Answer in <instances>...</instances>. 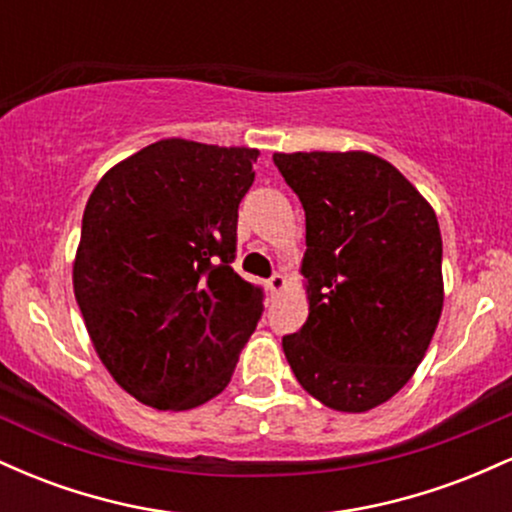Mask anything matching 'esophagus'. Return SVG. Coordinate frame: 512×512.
I'll return each instance as SVG.
<instances>
[{
	"label": "esophagus",
	"instance_id": "1",
	"mask_svg": "<svg viewBox=\"0 0 512 512\" xmlns=\"http://www.w3.org/2000/svg\"><path fill=\"white\" fill-rule=\"evenodd\" d=\"M267 286H269V291H272V293H279V291H281V289H284V286H286V279H284V274L274 272L272 276H269Z\"/></svg>",
	"mask_w": 512,
	"mask_h": 512
}]
</instances>
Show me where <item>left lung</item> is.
Returning <instances> with one entry per match:
<instances>
[{
    "label": "left lung",
    "instance_id": "obj_1",
    "mask_svg": "<svg viewBox=\"0 0 512 512\" xmlns=\"http://www.w3.org/2000/svg\"><path fill=\"white\" fill-rule=\"evenodd\" d=\"M305 211L310 313L286 334L308 395L368 411L397 395L426 356L443 310L436 211L392 163L366 151L274 154Z\"/></svg>",
    "mask_w": 512,
    "mask_h": 512
}]
</instances>
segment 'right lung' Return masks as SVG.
<instances>
[{"instance_id":"1","label":"right lung","mask_w":512,"mask_h":512,"mask_svg":"<svg viewBox=\"0 0 512 512\" xmlns=\"http://www.w3.org/2000/svg\"><path fill=\"white\" fill-rule=\"evenodd\" d=\"M260 151L161 139L88 197L74 296L103 366L154 409H195L231 383L264 291L233 272L238 207Z\"/></svg>"}]
</instances>
